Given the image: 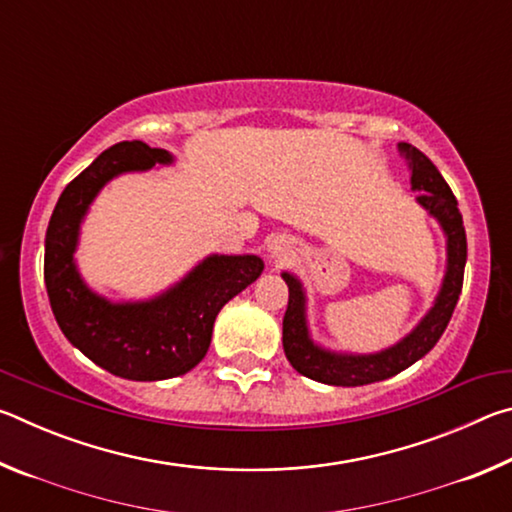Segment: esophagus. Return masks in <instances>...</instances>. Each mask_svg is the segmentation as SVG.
Listing matches in <instances>:
<instances>
[{
	"label": "esophagus",
	"instance_id": "obj_1",
	"mask_svg": "<svg viewBox=\"0 0 512 512\" xmlns=\"http://www.w3.org/2000/svg\"><path fill=\"white\" fill-rule=\"evenodd\" d=\"M268 250H271V257L275 262L282 264L291 257V241L287 237H273L271 244H268Z\"/></svg>",
	"mask_w": 512,
	"mask_h": 512
}]
</instances>
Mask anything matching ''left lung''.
<instances>
[{"label":"left lung","mask_w":512,"mask_h":512,"mask_svg":"<svg viewBox=\"0 0 512 512\" xmlns=\"http://www.w3.org/2000/svg\"><path fill=\"white\" fill-rule=\"evenodd\" d=\"M402 158L409 164L411 187L418 194V203L429 210L443 225L447 235V275L440 289L436 305L431 307L422 323L413 329L393 348L366 357H352V354H334L311 343L305 323V293L300 282L289 273H282L289 287V305L282 320V345L284 354L300 375L316 379L329 386H366L372 381H381L397 375V372L413 366L422 359L447 329L449 318L463 289V273L467 259V239L463 228V216L458 212V201L452 189L433 167V162L415 146L400 142L397 144Z\"/></svg>","instance_id":"left-lung-1"}]
</instances>
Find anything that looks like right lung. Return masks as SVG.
Returning <instances> with one entry per match:
<instances>
[{
  "mask_svg": "<svg viewBox=\"0 0 512 512\" xmlns=\"http://www.w3.org/2000/svg\"><path fill=\"white\" fill-rule=\"evenodd\" d=\"M155 162L169 164L171 155L137 140L110 146L60 194L45 239V284L58 327L97 366L133 381L178 377L201 363L216 314L264 271L255 255H212L162 296L128 305L85 287L74 248L88 205L112 176Z\"/></svg>",
  "mask_w": 512,
  "mask_h": 512,
  "instance_id": "1",
  "label": "right lung"
}]
</instances>
